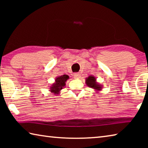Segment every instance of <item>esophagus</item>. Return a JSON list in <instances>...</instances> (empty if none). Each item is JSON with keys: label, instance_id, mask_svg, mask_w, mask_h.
Returning <instances> with one entry per match:
<instances>
[{"label": "esophagus", "instance_id": "obj_1", "mask_svg": "<svg viewBox=\"0 0 148 148\" xmlns=\"http://www.w3.org/2000/svg\"><path fill=\"white\" fill-rule=\"evenodd\" d=\"M74 78H79V77H80L79 73H74Z\"/></svg>", "mask_w": 148, "mask_h": 148}]
</instances>
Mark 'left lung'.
I'll list each match as a JSON object with an SVG mask.
<instances>
[{
  "label": "left lung",
  "mask_w": 148,
  "mask_h": 148,
  "mask_svg": "<svg viewBox=\"0 0 148 148\" xmlns=\"http://www.w3.org/2000/svg\"><path fill=\"white\" fill-rule=\"evenodd\" d=\"M96 77L93 76H89L87 77L86 79V83L87 86L91 87L92 89H94L96 91H101L102 88V86L98 82H97Z\"/></svg>",
  "instance_id": "8db88e82"
}]
</instances>
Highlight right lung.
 Masks as SVG:
<instances>
[{
    "instance_id": "add662e5",
    "label": "right lung",
    "mask_w": 148,
    "mask_h": 148,
    "mask_svg": "<svg viewBox=\"0 0 148 148\" xmlns=\"http://www.w3.org/2000/svg\"><path fill=\"white\" fill-rule=\"evenodd\" d=\"M68 79H69V76L66 74L57 77L56 78L55 83L52 84V86L49 87V91H51V92H53L55 95L59 94L60 91L66 85L65 82H66V80Z\"/></svg>"
}]
</instances>
